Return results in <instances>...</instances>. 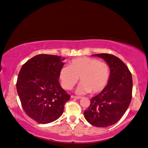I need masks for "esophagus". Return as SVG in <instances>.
Masks as SVG:
<instances>
[{"instance_id": "34e87169", "label": "esophagus", "mask_w": 148, "mask_h": 148, "mask_svg": "<svg viewBox=\"0 0 148 148\" xmlns=\"http://www.w3.org/2000/svg\"><path fill=\"white\" fill-rule=\"evenodd\" d=\"M71 98H74V99H80L81 98V97L80 96H73V95H72V96H71Z\"/></svg>"}]
</instances>
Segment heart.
<instances>
[{
    "label": "heart",
    "mask_w": 148,
    "mask_h": 148,
    "mask_svg": "<svg viewBox=\"0 0 148 148\" xmlns=\"http://www.w3.org/2000/svg\"><path fill=\"white\" fill-rule=\"evenodd\" d=\"M78 94H97L103 91L109 82L110 68L107 63L97 59L80 57L70 61L68 66L62 67L59 72V79L62 87L70 90L77 83Z\"/></svg>",
    "instance_id": "obj_1"
}]
</instances>
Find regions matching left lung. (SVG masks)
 <instances>
[{
    "label": "left lung",
    "mask_w": 148,
    "mask_h": 148,
    "mask_svg": "<svg viewBox=\"0 0 148 148\" xmlns=\"http://www.w3.org/2000/svg\"><path fill=\"white\" fill-rule=\"evenodd\" d=\"M103 58L110 68L109 82L104 89L92 97L84 111L85 119L92 125L107 127L119 121L125 113L132 97V77L127 65L110 54H93Z\"/></svg>",
    "instance_id": "8db88e82"
}]
</instances>
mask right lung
<instances>
[{
	"label": "right lung",
	"instance_id": "obj_1",
	"mask_svg": "<svg viewBox=\"0 0 148 148\" xmlns=\"http://www.w3.org/2000/svg\"><path fill=\"white\" fill-rule=\"evenodd\" d=\"M64 58L41 54L23 65L16 82L21 106L27 115L39 123L57 120L70 99L60 86L59 72Z\"/></svg>",
	"mask_w": 148,
	"mask_h": 148
}]
</instances>
